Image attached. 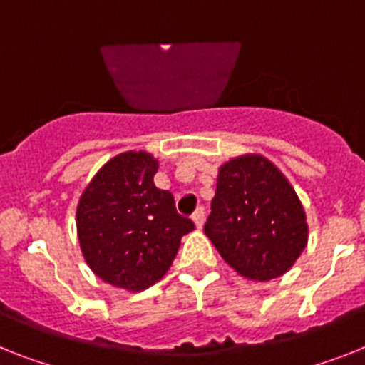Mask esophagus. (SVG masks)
I'll use <instances>...</instances> for the list:
<instances>
[{"label": "esophagus", "mask_w": 365, "mask_h": 365, "mask_svg": "<svg viewBox=\"0 0 365 365\" xmlns=\"http://www.w3.org/2000/svg\"><path fill=\"white\" fill-rule=\"evenodd\" d=\"M192 222H195V226H197L198 230L202 228V225H204V207H198V210L192 213Z\"/></svg>", "instance_id": "1"}]
</instances>
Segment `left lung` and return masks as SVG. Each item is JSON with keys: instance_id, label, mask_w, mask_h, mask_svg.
<instances>
[{"instance_id": "left-lung-1", "label": "left lung", "mask_w": 365, "mask_h": 365, "mask_svg": "<svg viewBox=\"0 0 365 365\" xmlns=\"http://www.w3.org/2000/svg\"><path fill=\"white\" fill-rule=\"evenodd\" d=\"M204 232L230 267L256 282L289 271L308 243L306 213L295 189L259 154L220 165Z\"/></svg>"}]
</instances>
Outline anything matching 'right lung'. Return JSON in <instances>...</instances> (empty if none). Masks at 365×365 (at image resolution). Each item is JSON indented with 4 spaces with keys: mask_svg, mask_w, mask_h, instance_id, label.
I'll return each mask as SVG.
<instances>
[{
    "mask_svg": "<svg viewBox=\"0 0 365 365\" xmlns=\"http://www.w3.org/2000/svg\"><path fill=\"white\" fill-rule=\"evenodd\" d=\"M158 159L130 150L103 165L78 202L76 225L83 258L103 282L137 293L154 286L195 230L178 215L174 197L158 189Z\"/></svg>",
    "mask_w": 365,
    "mask_h": 365,
    "instance_id": "obj_1",
    "label": "right lung"
}]
</instances>
